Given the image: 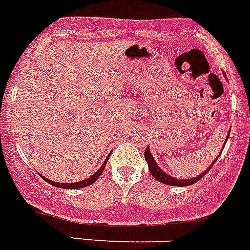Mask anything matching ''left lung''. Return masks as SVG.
Wrapping results in <instances>:
<instances>
[{"mask_svg":"<svg viewBox=\"0 0 250 250\" xmlns=\"http://www.w3.org/2000/svg\"><path fill=\"white\" fill-rule=\"evenodd\" d=\"M229 134H230V131L228 132V136H227V139H225V143H227V140H228ZM224 145H223L222 149H224ZM220 154H222V151H220ZM144 156H145V160H146V163H147V167H149L150 174H151V175L154 176L156 180H158V182L163 183V184H167V185H173V187H188V185H193V184H195V183H198L200 179H202L203 176H204L205 174H207L208 171L211 169V167L214 165V163H215V161L218 160V158H219V156H216V159L213 161V163H211L210 167H208L205 171H203L200 175L196 176V178L176 179V178H174V176H171V175H169V174L165 173L164 170L161 169V167L156 164V161L154 160V156L151 155V151H150L149 146H147L146 150H145Z\"/></svg>","mask_w":250,"mask_h":250,"instance_id":"1","label":"left lung"}]
</instances>
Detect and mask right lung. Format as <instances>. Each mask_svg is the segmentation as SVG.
<instances>
[{
  "mask_svg": "<svg viewBox=\"0 0 250 250\" xmlns=\"http://www.w3.org/2000/svg\"><path fill=\"white\" fill-rule=\"evenodd\" d=\"M106 160H109V156L106 158ZM106 160L104 161L103 165L100 167V169L96 171V173L94 174V175L89 176L87 179H85V180H81V182H76V183H57V182H52V180H48L47 178H45L43 175H41V178L43 179V180H46V182L48 183V184L54 185V187L56 188H62V189H80V188H85V187H89V185H91L92 183H95L96 180H98L99 176L103 174L104 169H105L106 167Z\"/></svg>",
  "mask_w": 250,
  "mask_h": 250,
  "instance_id": "right-lung-1",
  "label": "right lung"
}]
</instances>
